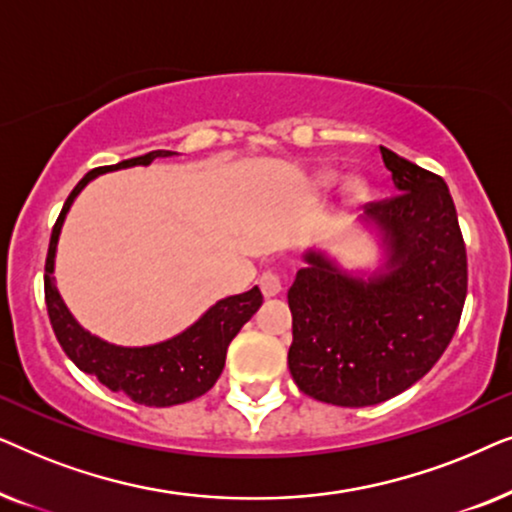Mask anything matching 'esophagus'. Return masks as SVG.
Wrapping results in <instances>:
<instances>
[{
	"label": "esophagus",
	"instance_id": "1",
	"mask_svg": "<svg viewBox=\"0 0 512 512\" xmlns=\"http://www.w3.org/2000/svg\"><path fill=\"white\" fill-rule=\"evenodd\" d=\"M258 284H261V291L265 298L277 296V293H282V289H284V279L275 270H265L263 275L258 277Z\"/></svg>",
	"mask_w": 512,
	"mask_h": 512
}]
</instances>
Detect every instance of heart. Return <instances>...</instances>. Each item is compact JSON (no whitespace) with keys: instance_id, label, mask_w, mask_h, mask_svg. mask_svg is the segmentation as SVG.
<instances>
[{"instance_id":"1","label":"heart","mask_w":512,"mask_h":512,"mask_svg":"<svg viewBox=\"0 0 512 512\" xmlns=\"http://www.w3.org/2000/svg\"><path fill=\"white\" fill-rule=\"evenodd\" d=\"M335 181H338V174L326 170V172H319L317 174L314 184H317V188H321V191H328V188L335 186ZM366 195H368L366 181H361V179H356V177L345 181V198L349 202H361L363 198H366Z\"/></svg>"}]
</instances>
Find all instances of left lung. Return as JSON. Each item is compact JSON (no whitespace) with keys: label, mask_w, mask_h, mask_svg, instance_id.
<instances>
[{"label":"left lung","mask_w":512,"mask_h":512,"mask_svg":"<svg viewBox=\"0 0 512 512\" xmlns=\"http://www.w3.org/2000/svg\"><path fill=\"white\" fill-rule=\"evenodd\" d=\"M380 153L396 195L361 216L380 237V265L352 272L307 249L289 289L293 382L340 408L389 401L422 380L466 300V247L447 184L384 146Z\"/></svg>","instance_id":"1"}]
</instances>
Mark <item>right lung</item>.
Segmentation results:
<instances>
[{"instance_id": "right-lung-1", "label": "right lung", "mask_w": 512, "mask_h": 512, "mask_svg": "<svg viewBox=\"0 0 512 512\" xmlns=\"http://www.w3.org/2000/svg\"><path fill=\"white\" fill-rule=\"evenodd\" d=\"M177 156L174 151H151L144 156L121 160L116 165L95 167L83 177L62 207L53 226L51 247L46 256V307L55 338L65 349V354L74 361V366L83 373L95 375L104 387L111 391H121L130 396L139 405H149V408H170L186 401H193L214 387L219 380L223 366H226V352L230 340L240 333V328L254 317L258 307L263 305L261 289L247 293H237L216 300L202 317L163 342L144 347H123L114 345L97 338L86 331L69 307L62 300L58 286H55V254H58V240L62 233V223L67 219L69 207L76 200L83 188L100 174L125 170V167L135 165H151L156 158Z\"/></svg>"}]
</instances>
